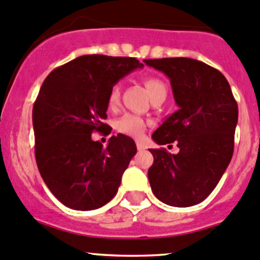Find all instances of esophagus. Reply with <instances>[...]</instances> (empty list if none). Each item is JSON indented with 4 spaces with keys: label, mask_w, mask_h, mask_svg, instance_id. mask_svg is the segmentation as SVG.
I'll return each instance as SVG.
<instances>
[{
    "label": "esophagus",
    "mask_w": 260,
    "mask_h": 260,
    "mask_svg": "<svg viewBox=\"0 0 260 260\" xmlns=\"http://www.w3.org/2000/svg\"><path fill=\"white\" fill-rule=\"evenodd\" d=\"M136 145H137L138 151H145V149H146V146L143 145L142 142H137V143H136Z\"/></svg>",
    "instance_id": "34e87169"
}]
</instances>
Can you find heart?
Listing matches in <instances>:
<instances>
[{"instance_id":"b5f03b06","label":"heart","mask_w":260,"mask_h":260,"mask_svg":"<svg viewBox=\"0 0 260 260\" xmlns=\"http://www.w3.org/2000/svg\"><path fill=\"white\" fill-rule=\"evenodd\" d=\"M145 85L147 91L149 93L151 98L156 96L157 94L166 91V85L161 79L156 77H147L145 79ZM119 102V85H114L109 91L108 96V104L111 108H113ZM146 123L141 117L135 114H125L120 118L117 122V129L120 133L127 136H132V137H141L145 132Z\"/></svg>"}]
</instances>
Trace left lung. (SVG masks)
I'll use <instances>...</instances> for the list:
<instances>
[{
	"label": "left lung",
	"mask_w": 260,
	"mask_h": 260,
	"mask_svg": "<svg viewBox=\"0 0 260 260\" xmlns=\"http://www.w3.org/2000/svg\"><path fill=\"white\" fill-rule=\"evenodd\" d=\"M167 75L177 109L154 131L157 145L177 143L179 153L149 149L148 180L154 196L176 208L205 200L216 187L234 152L238 104L226 78L188 57L143 60Z\"/></svg>",
	"instance_id": "obj_1"
}]
</instances>
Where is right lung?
<instances>
[{
    "mask_svg": "<svg viewBox=\"0 0 260 260\" xmlns=\"http://www.w3.org/2000/svg\"><path fill=\"white\" fill-rule=\"evenodd\" d=\"M138 68L143 64L135 57L83 55L52 70L41 85L32 109L36 164L68 208L94 210L117 193L137 152L135 141L119 133L103 147L91 133L108 129L109 91Z\"/></svg>",
    "mask_w": 260,
    "mask_h": 260,
    "instance_id": "obj_1",
    "label": "right lung"
}]
</instances>
